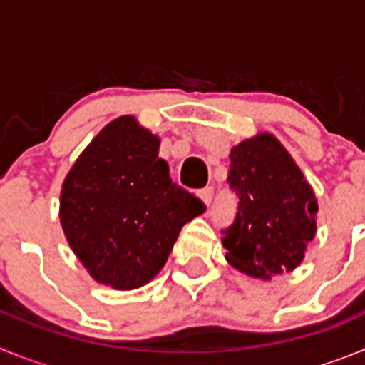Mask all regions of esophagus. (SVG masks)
Returning <instances> with one entry per match:
<instances>
[{
  "mask_svg": "<svg viewBox=\"0 0 365 365\" xmlns=\"http://www.w3.org/2000/svg\"><path fill=\"white\" fill-rule=\"evenodd\" d=\"M199 197L202 199L206 206H210V202L214 201V188L212 186H206V188L199 190Z\"/></svg>",
  "mask_w": 365,
  "mask_h": 365,
  "instance_id": "esophagus-1",
  "label": "esophagus"
}]
</instances>
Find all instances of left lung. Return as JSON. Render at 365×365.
Listing matches in <instances>:
<instances>
[{
	"label": "left lung",
	"instance_id": "8db88e82",
	"mask_svg": "<svg viewBox=\"0 0 365 365\" xmlns=\"http://www.w3.org/2000/svg\"><path fill=\"white\" fill-rule=\"evenodd\" d=\"M228 182L240 202L222 230L234 269L270 279L303 261L316 234V197L289 151L270 133L243 140L230 151Z\"/></svg>",
	"mask_w": 365,
	"mask_h": 365
}]
</instances>
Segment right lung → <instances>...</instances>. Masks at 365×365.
Masks as SVG:
<instances>
[{
  "label": "right lung",
  "mask_w": 365,
  "mask_h": 365,
  "mask_svg": "<svg viewBox=\"0 0 365 365\" xmlns=\"http://www.w3.org/2000/svg\"><path fill=\"white\" fill-rule=\"evenodd\" d=\"M157 135L125 115L82 151L60 193V222L87 272L117 291L159 274L180 228L206 206L170 179Z\"/></svg>",
  "instance_id": "add662e5"
}]
</instances>
